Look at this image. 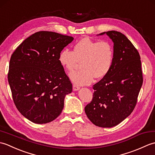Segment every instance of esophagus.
Segmentation results:
<instances>
[{"mask_svg":"<svg viewBox=\"0 0 155 155\" xmlns=\"http://www.w3.org/2000/svg\"><path fill=\"white\" fill-rule=\"evenodd\" d=\"M80 89V87L78 86V85H77V84H73V91H78V90H79Z\"/></svg>","mask_w":155,"mask_h":155,"instance_id":"34e87169","label":"esophagus"}]
</instances>
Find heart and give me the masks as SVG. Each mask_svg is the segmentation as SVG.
<instances>
[{"label":"heart","instance_id":"1","mask_svg":"<svg viewBox=\"0 0 155 155\" xmlns=\"http://www.w3.org/2000/svg\"><path fill=\"white\" fill-rule=\"evenodd\" d=\"M114 58V48L110 42L84 38L75 43L72 51L62 50L58 61L68 72L73 71L81 62V70L72 72L70 78L76 84L87 85L91 84L94 77H105L113 67Z\"/></svg>","mask_w":155,"mask_h":155}]
</instances>
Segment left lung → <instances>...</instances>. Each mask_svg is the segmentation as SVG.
<instances>
[{"label":"left lung","instance_id":"left-lung-1","mask_svg":"<svg viewBox=\"0 0 155 155\" xmlns=\"http://www.w3.org/2000/svg\"><path fill=\"white\" fill-rule=\"evenodd\" d=\"M106 33L114 42V58L110 72L93 86V99L84 108L97 127L110 128L120 123L135 107L143 78L139 52L121 32Z\"/></svg>","mask_w":155,"mask_h":155}]
</instances>
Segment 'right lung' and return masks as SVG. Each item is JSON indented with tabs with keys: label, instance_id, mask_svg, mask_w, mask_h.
Segmentation results:
<instances>
[{
	"label": "right lung",
	"instance_id": "add662e5",
	"mask_svg": "<svg viewBox=\"0 0 155 155\" xmlns=\"http://www.w3.org/2000/svg\"><path fill=\"white\" fill-rule=\"evenodd\" d=\"M70 36L39 31L26 38L12 54L8 81L18 110L32 123L46 124L61 114L72 83L58 61Z\"/></svg>",
	"mask_w": 155,
	"mask_h": 155
}]
</instances>
